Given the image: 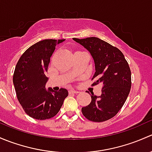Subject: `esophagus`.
Returning a JSON list of instances; mask_svg holds the SVG:
<instances>
[{
  "label": "esophagus",
  "mask_w": 152,
  "mask_h": 152,
  "mask_svg": "<svg viewBox=\"0 0 152 152\" xmlns=\"http://www.w3.org/2000/svg\"><path fill=\"white\" fill-rule=\"evenodd\" d=\"M69 94H78L79 91L76 90H70L69 91Z\"/></svg>",
  "instance_id": "34e87169"
}]
</instances>
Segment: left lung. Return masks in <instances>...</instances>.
Segmentation results:
<instances>
[{"label": "left lung", "mask_w": 152, "mask_h": 152, "mask_svg": "<svg viewBox=\"0 0 152 152\" xmlns=\"http://www.w3.org/2000/svg\"><path fill=\"white\" fill-rule=\"evenodd\" d=\"M89 51L95 64L93 79L96 85L102 83V94H91V102L82 107L87 119L102 122L115 116L126 100L131 88V71L121 50L97 37L73 38Z\"/></svg>", "instance_id": "left-lung-1"}]
</instances>
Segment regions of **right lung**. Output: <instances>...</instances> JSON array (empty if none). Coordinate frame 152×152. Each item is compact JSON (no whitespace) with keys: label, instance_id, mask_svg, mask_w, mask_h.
Here are the masks:
<instances>
[{"label":"right lung","instance_id":"add662e5","mask_svg":"<svg viewBox=\"0 0 152 152\" xmlns=\"http://www.w3.org/2000/svg\"><path fill=\"white\" fill-rule=\"evenodd\" d=\"M65 39H45L34 44L19 59L13 75L18 101L26 114L33 118H53L60 110L68 91L45 88L50 57L56 46Z\"/></svg>","mask_w":152,"mask_h":152}]
</instances>
